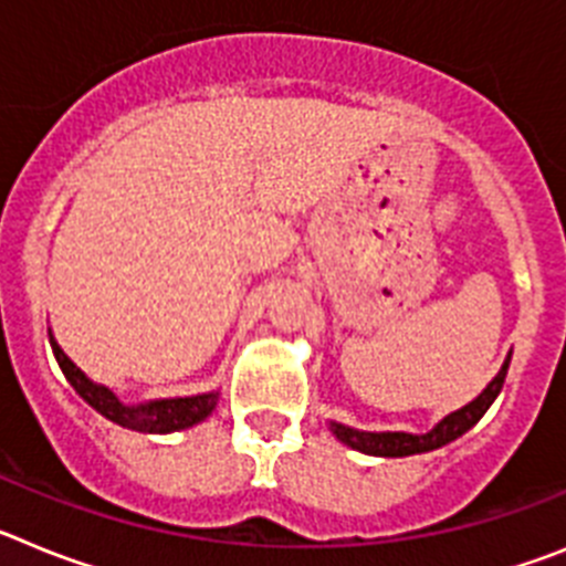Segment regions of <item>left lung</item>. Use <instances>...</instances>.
I'll list each match as a JSON object with an SVG mask.
<instances>
[{"instance_id":"obj_1","label":"left lung","mask_w":566,"mask_h":566,"mask_svg":"<svg viewBox=\"0 0 566 566\" xmlns=\"http://www.w3.org/2000/svg\"><path fill=\"white\" fill-rule=\"evenodd\" d=\"M507 365H510V357L504 359L502 371L493 377V382H490L488 388L473 399V402L459 408V411L451 413V417H444L433 431L422 433V437H417V433L354 431V428H345V424H337V422H332V431L339 442H345L348 448H354V451L371 453V457H413V453L437 451V448H442V444L453 442V439L462 437L464 431H470V428L484 417V411H488L490 405H493V399L499 397V391H502L504 377H507Z\"/></svg>"}]
</instances>
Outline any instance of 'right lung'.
<instances>
[{"mask_svg":"<svg viewBox=\"0 0 566 566\" xmlns=\"http://www.w3.org/2000/svg\"><path fill=\"white\" fill-rule=\"evenodd\" d=\"M50 348L56 354L59 368H62V374L67 377V382L76 388L78 397L87 405H93V408H96L102 417H107L109 422L129 428V431L169 433L181 431V428H192V424H198L201 419H207L209 413H212L214 402H218V394H201V397L155 399V402L147 405H124L109 388L93 382V379H90L87 374L59 348V343L53 337H50Z\"/></svg>","mask_w":566,"mask_h":566,"instance_id":"right-lung-1","label":"right lung"}]
</instances>
